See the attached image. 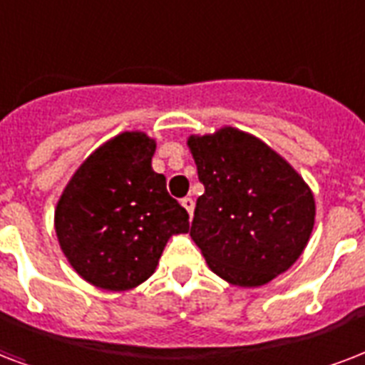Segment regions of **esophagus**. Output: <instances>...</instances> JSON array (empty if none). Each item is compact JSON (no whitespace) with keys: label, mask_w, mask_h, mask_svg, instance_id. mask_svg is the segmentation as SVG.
Returning <instances> with one entry per match:
<instances>
[{"label":"esophagus","mask_w":365,"mask_h":365,"mask_svg":"<svg viewBox=\"0 0 365 365\" xmlns=\"http://www.w3.org/2000/svg\"><path fill=\"white\" fill-rule=\"evenodd\" d=\"M182 207L185 208V210L189 212V216H191V214H193V208H195L193 199H191V197H185V199H182Z\"/></svg>","instance_id":"esophagus-1"}]
</instances>
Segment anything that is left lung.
Returning <instances> with one entry per match:
<instances>
[{
  "mask_svg": "<svg viewBox=\"0 0 365 365\" xmlns=\"http://www.w3.org/2000/svg\"><path fill=\"white\" fill-rule=\"evenodd\" d=\"M187 145L205 185L189 235L208 268L239 287H260L291 268L316 216L314 195L299 172L232 126L189 135Z\"/></svg>",
  "mask_w": 365,
  "mask_h": 365,
  "instance_id": "obj_1",
  "label": "left lung"
}]
</instances>
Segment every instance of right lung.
<instances>
[{
  "label": "right lung",
  "instance_id": "add662e5",
  "mask_svg": "<svg viewBox=\"0 0 365 365\" xmlns=\"http://www.w3.org/2000/svg\"><path fill=\"white\" fill-rule=\"evenodd\" d=\"M155 149L143 132L118 133L80 164L57 202L61 249L96 287H138L153 275L168 239L189 232L187 210L153 170Z\"/></svg>",
  "mask_w": 365,
  "mask_h": 365
}]
</instances>
